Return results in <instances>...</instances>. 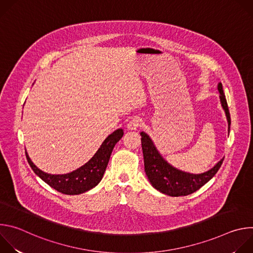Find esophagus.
Wrapping results in <instances>:
<instances>
[{
  "mask_svg": "<svg viewBox=\"0 0 253 253\" xmlns=\"http://www.w3.org/2000/svg\"><path fill=\"white\" fill-rule=\"evenodd\" d=\"M141 126V119H139L138 117H135V118H132L128 125H127V128L129 130H136L137 128H139Z\"/></svg>",
  "mask_w": 253,
  "mask_h": 253,
  "instance_id": "34e87169",
  "label": "esophagus"
}]
</instances>
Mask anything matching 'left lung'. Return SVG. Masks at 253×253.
<instances>
[{
    "label": "left lung",
    "mask_w": 253,
    "mask_h": 253,
    "mask_svg": "<svg viewBox=\"0 0 253 253\" xmlns=\"http://www.w3.org/2000/svg\"><path fill=\"white\" fill-rule=\"evenodd\" d=\"M218 91L220 93L221 105L227 117L228 130H230V114L221 83L218 84ZM140 135L144 167H145V172L149 181L154 188L169 196H186L197 191L217 173L224 160V158H222L213 168L201 174H191L180 171L168 164L162 158L155 148L152 140L146 133L141 132Z\"/></svg>",
    "instance_id": "obj_1"
}]
</instances>
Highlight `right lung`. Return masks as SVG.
Returning <instances> with one entry per match:
<instances>
[{"label":"right lung","mask_w":253,"mask_h":253,"mask_svg":"<svg viewBox=\"0 0 253 253\" xmlns=\"http://www.w3.org/2000/svg\"><path fill=\"white\" fill-rule=\"evenodd\" d=\"M123 134L122 129L114 131L104 140L96 154L85 165L68 174L52 175L45 173L34 165L27 152L26 157L33 171L52 188L63 194L78 195L92 189L101 181L113 148Z\"/></svg>","instance_id":"right-lung-1"}]
</instances>
